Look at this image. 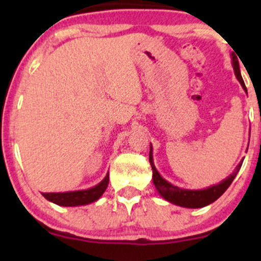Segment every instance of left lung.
Returning <instances> with one entry per match:
<instances>
[{
    "label": "left lung",
    "instance_id": "8db88e82",
    "mask_svg": "<svg viewBox=\"0 0 261 261\" xmlns=\"http://www.w3.org/2000/svg\"><path fill=\"white\" fill-rule=\"evenodd\" d=\"M230 56H232V66L233 70H234L237 80L239 81V83H241L245 93H247V88H245L244 81L242 79L241 70H239V62L238 60H237V56L233 53L230 54ZM152 151H153V148H152L151 145V147H149V163H151L152 172H153L152 180H153V184L155 189H157V191L164 200H167V201L174 203L176 206H181V207L187 208H200L203 207V206L210 205V203H212L214 201H216L218 197L222 195L224 191L228 189L229 185L232 184L233 179H234L236 175L238 174L239 169H241L242 167V163H243V160H242L238 163V166L236 167L234 172L216 185H211V187L206 189H200V190H189V189H181L175 187V185L167 181L164 178H162L160 173H158V170L155 169L154 167L153 155H152L153 153H152Z\"/></svg>",
    "mask_w": 261,
    "mask_h": 261
}]
</instances>
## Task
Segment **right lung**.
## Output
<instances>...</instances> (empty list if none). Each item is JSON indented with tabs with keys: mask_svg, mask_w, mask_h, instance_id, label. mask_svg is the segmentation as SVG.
Masks as SVG:
<instances>
[{
	"mask_svg": "<svg viewBox=\"0 0 261 261\" xmlns=\"http://www.w3.org/2000/svg\"><path fill=\"white\" fill-rule=\"evenodd\" d=\"M108 184H109V172L104 176V179L99 184L94 185L93 188L86 189V190H76V191H66V193H41L43 196L49 201L59 206H82L88 205L97 201L99 197L103 195L104 191L107 190Z\"/></svg>",
	"mask_w": 261,
	"mask_h": 261,
	"instance_id": "1",
	"label": "right lung"
}]
</instances>
